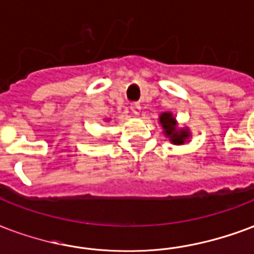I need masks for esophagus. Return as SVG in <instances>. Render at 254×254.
I'll return each mask as SVG.
<instances>
[{
	"mask_svg": "<svg viewBox=\"0 0 254 254\" xmlns=\"http://www.w3.org/2000/svg\"><path fill=\"white\" fill-rule=\"evenodd\" d=\"M130 109H131V112H133V114H135V116H140V113H141L140 104H137V102H135V104H131Z\"/></svg>",
	"mask_w": 254,
	"mask_h": 254,
	"instance_id": "34e87169",
	"label": "esophagus"
}]
</instances>
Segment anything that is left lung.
I'll return each instance as SVG.
<instances>
[{
    "label": "left lung",
    "instance_id": "8db88e82",
    "mask_svg": "<svg viewBox=\"0 0 254 254\" xmlns=\"http://www.w3.org/2000/svg\"><path fill=\"white\" fill-rule=\"evenodd\" d=\"M160 124H161L162 129H164V134L169 138V141L174 145H183L185 144L189 137H190V131L187 127H177V121L173 117V114L169 112L160 114Z\"/></svg>",
    "mask_w": 254,
    "mask_h": 254
}]
</instances>
